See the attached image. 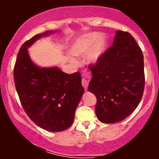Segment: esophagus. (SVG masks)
<instances>
[{"label":"esophagus","mask_w":159,"mask_h":159,"mask_svg":"<svg viewBox=\"0 0 159 159\" xmlns=\"http://www.w3.org/2000/svg\"><path fill=\"white\" fill-rule=\"evenodd\" d=\"M86 75L84 74V78H82V81H81V84H82V86H83L84 87L85 90H87V86H88V83H89V81L88 79L87 78V73Z\"/></svg>","instance_id":"34e87169"}]
</instances>
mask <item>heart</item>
I'll list each match as a JSON object with an SVG mask.
<instances>
[{"mask_svg":"<svg viewBox=\"0 0 159 159\" xmlns=\"http://www.w3.org/2000/svg\"><path fill=\"white\" fill-rule=\"evenodd\" d=\"M107 46V39L98 33H90L84 35L74 42L71 48L72 55L81 57L87 54L85 60L87 63H96L105 52ZM75 63L73 59H71Z\"/></svg>","mask_w":159,"mask_h":159,"instance_id":"heart-1","label":"heart"}]
</instances>
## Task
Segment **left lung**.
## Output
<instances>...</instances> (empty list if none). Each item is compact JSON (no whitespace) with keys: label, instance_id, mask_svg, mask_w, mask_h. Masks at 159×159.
<instances>
[{"label":"left lung","instance_id":"left-lung-1","mask_svg":"<svg viewBox=\"0 0 159 159\" xmlns=\"http://www.w3.org/2000/svg\"><path fill=\"white\" fill-rule=\"evenodd\" d=\"M89 68L93 78L88 90L97 99L99 121L115 123L128 117L139 105L145 87L143 55L134 37L117 30L113 45Z\"/></svg>","mask_w":159,"mask_h":159}]
</instances>
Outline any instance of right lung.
<instances>
[{"mask_svg":"<svg viewBox=\"0 0 159 159\" xmlns=\"http://www.w3.org/2000/svg\"><path fill=\"white\" fill-rule=\"evenodd\" d=\"M52 33L36 34L25 42L18 53L13 76L20 102L29 118L45 130L61 132L73 123L84 89L78 72L69 75L57 67L40 68L30 60L27 48Z\"/></svg>","mask_w":159,"mask_h":159,"instance_id":"1","label":"right lung"}]
</instances>
